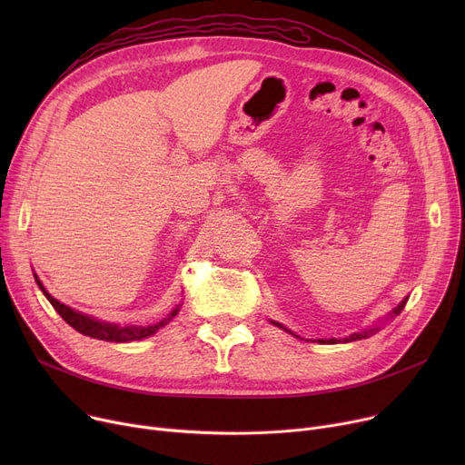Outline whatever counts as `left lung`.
Instances as JSON below:
<instances>
[{
  "instance_id": "left-lung-1",
  "label": "left lung",
  "mask_w": 465,
  "mask_h": 465,
  "mask_svg": "<svg viewBox=\"0 0 465 465\" xmlns=\"http://www.w3.org/2000/svg\"><path fill=\"white\" fill-rule=\"evenodd\" d=\"M407 300L409 298H405L394 311H392V314H400L401 312V309L405 307V303H407ZM272 324H275V326H279L281 330H284V331H288L282 324H279V322H273L272 321ZM375 331H379V328H371V330H363V331H358V333H352V335H349V337H345L343 341H345V343H351V341H358V339H365V337H370V335H373ZM292 333V331H290ZM292 335H294V333H292ZM319 343H328V345H333V343H339V339H319Z\"/></svg>"
}]
</instances>
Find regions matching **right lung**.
<instances>
[{
    "instance_id": "1",
    "label": "right lung",
    "mask_w": 465,
    "mask_h": 465,
    "mask_svg": "<svg viewBox=\"0 0 465 465\" xmlns=\"http://www.w3.org/2000/svg\"><path fill=\"white\" fill-rule=\"evenodd\" d=\"M37 286L43 290L45 298L51 302V305L56 309V312L62 316V319L71 326L75 328L79 333L94 337V339H100V341H111V343H128V341H139L149 337L153 333H156L160 328H163L165 324H169L173 321V316H177V312L181 311V305H177L173 311H171L165 319H162L156 324L151 326H118V324H111V322H104V321H97L94 316L83 314L81 311L71 309L64 303H60L56 298H53L48 292L45 290V286L41 284V281L37 279V275L34 273Z\"/></svg>"
}]
</instances>
